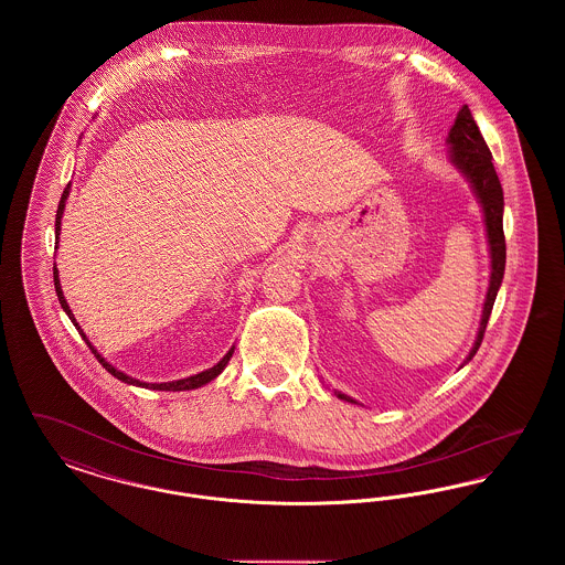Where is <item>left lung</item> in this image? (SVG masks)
Returning <instances> with one entry per match:
<instances>
[{"label": "left lung", "mask_w": 565, "mask_h": 565, "mask_svg": "<svg viewBox=\"0 0 565 565\" xmlns=\"http://www.w3.org/2000/svg\"><path fill=\"white\" fill-rule=\"evenodd\" d=\"M447 146H449V161L468 180L470 189H472L479 205H481L484 235H487L489 258H491L489 260L491 263L489 265L491 267L489 288H487V295H484L483 316H481V323H479V332H477L472 350L463 360V364H468L481 348L484 328H487L495 296H498V290L502 286V279H504V267H507V242H504V226H502L504 192H502V184H500L498 173H495L493 162H491L493 157H491V152L484 143L483 135L479 131L468 106H463L457 111L456 122L447 135ZM334 396L345 401V403L358 404V401H353L351 396L343 394V392H334Z\"/></svg>", "instance_id": "8db88e82"}]
</instances>
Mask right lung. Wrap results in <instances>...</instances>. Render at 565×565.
I'll use <instances>...</instances> for the list:
<instances>
[{
    "label": "right lung",
    "instance_id": "add662e5",
    "mask_svg": "<svg viewBox=\"0 0 565 565\" xmlns=\"http://www.w3.org/2000/svg\"><path fill=\"white\" fill-rule=\"evenodd\" d=\"M70 190H72V182L65 186L63 190V194H61V201H58V210H56V220H54V249L58 247V235H61V217H63V212H65V201H67V196H70ZM53 277H54V290H56V296H58V302H61V307H63V311L67 313V318L72 320V323L78 328V332H81L82 339L86 341V345H88V350L95 353V358L99 360V364L108 371L109 375L116 376V379H120V381H125V383H129V385H135V387H146V390H159V392H186V390H196V387H203V385H207L210 381H214L215 376L220 375L224 369H226V364H228V360L233 358V351H235V345L231 348V350L226 351V355L214 364L212 369H207V371H203V373H199V375H190L184 376V379H178V381H167V383H146V381H139V379H135V376H129L127 373H122V371H118L116 366H111L108 360L99 353V351L93 348V343L88 341V337L84 334V330L81 328V323L76 322V318H74V313H72V309H70V305H67V300H65V295H63V290H61V281H58V270H56V263H54L53 267Z\"/></svg>",
    "mask_w": 565,
    "mask_h": 565
}]
</instances>
